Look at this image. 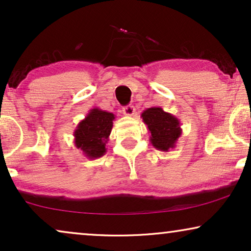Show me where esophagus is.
<instances>
[{
  "label": "esophagus",
  "mask_w": 251,
  "mask_h": 251,
  "mask_svg": "<svg viewBox=\"0 0 251 251\" xmlns=\"http://www.w3.org/2000/svg\"><path fill=\"white\" fill-rule=\"evenodd\" d=\"M122 112H123V114L126 115V116H132L133 114H135L136 109L132 105H128V106H126V107H123Z\"/></svg>",
  "instance_id": "1"
}]
</instances>
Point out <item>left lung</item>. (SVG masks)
<instances>
[{
    "label": "left lung",
    "mask_w": 251,
    "mask_h": 251,
    "mask_svg": "<svg viewBox=\"0 0 251 251\" xmlns=\"http://www.w3.org/2000/svg\"><path fill=\"white\" fill-rule=\"evenodd\" d=\"M143 122L150 131V142L156 150L168 152L175 149L181 136L180 122L176 116L164 112L159 106L146 108L142 113Z\"/></svg>",
    "instance_id": "8db88e82"
}]
</instances>
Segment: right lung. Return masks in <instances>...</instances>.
Segmentation results:
<instances>
[{
  "instance_id": "right-lung-1",
  "label": "right lung",
  "mask_w": 251,
  "mask_h": 251,
  "mask_svg": "<svg viewBox=\"0 0 251 251\" xmlns=\"http://www.w3.org/2000/svg\"><path fill=\"white\" fill-rule=\"evenodd\" d=\"M114 120L115 115L113 113L97 107L90 109L74 130V144L76 149H80L83 155L90 160L105 155L107 151L106 144Z\"/></svg>"
}]
</instances>
